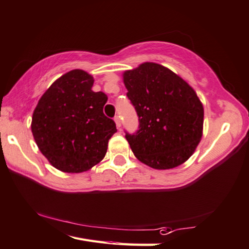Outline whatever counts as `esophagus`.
<instances>
[{
    "instance_id": "esophagus-1",
    "label": "esophagus",
    "mask_w": 249,
    "mask_h": 249,
    "mask_svg": "<svg viewBox=\"0 0 249 249\" xmlns=\"http://www.w3.org/2000/svg\"><path fill=\"white\" fill-rule=\"evenodd\" d=\"M114 122H115V124H116V126H117V128H120L121 127V119H120V116H115L114 117Z\"/></svg>"
}]
</instances>
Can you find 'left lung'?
<instances>
[{
    "mask_svg": "<svg viewBox=\"0 0 249 249\" xmlns=\"http://www.w3.org/2000/svg\"><path fill=\"white\" fill-rule=\"evenodd\" d=\"M123 81L139 117L138 132L125 136L135 157L156 170L186 162L203 129V107L192 86L153 62L125 71Z\"/></svg>",
    "mask_w": 249,
    "mask_h": 249,
    "instance_id": "1",
    "label": "left lung"
}]
</instances>
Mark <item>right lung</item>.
<instances>
[{
  "label": "right lung",
  "mask_w": 249,
  "mask_h": 249,
  "mask_svg": "<svg viewBox=\"0 0 249 249\" xmlns=\"http://www.w3.org/2000/svg\"><path fill=\"white\" fill-rule=\"evenodd\" d=\"M93 81L83 70L67 71L47 89L33 113L31 132L39 150L66 173L97 165L117 132L114 121L103 114L107 94L92 91Z\"/></svg>",
  "instance_id": "1"
}]
</instances>
